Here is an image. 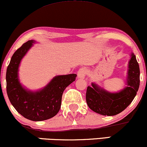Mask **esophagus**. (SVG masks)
Wrapping results in <instances>:
<instances>
[{"instance_id": "obj_1", "label": "esophagus", "mask_w": 147, "mask_h": 147, "mask_svg": "<svg viewBox=\"0 0 147 147\" xmlns=\"http://www.w3.org/2000/svg\"><path fill=\"white\" fill-rule=\"evenodd\" d=\"M86 74V71L85 69L84 68H81L78 71V78H81V79H84L85 78V76Z\"/></svg>"}]
</instances>
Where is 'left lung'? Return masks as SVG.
<instances>
[{
  "instance_id": "1",
  "label": "left lung",
  "mask_w": 147,
  "mask_h": 147,
  "mask_svg": "<svg viewBox=\"0 0 147 147\" xmlns=\"http://www.w3.org/2000/svg\"><path fill=\"white\" fill-rule=\"evenodd\" d=\"M129 62L127 85L118 93H110L95 83L88 86L86 100L93 111L104 116L117 115L125 109L134 99L140 85V68L133 53Z\"/></svg>"
}]
</instances>
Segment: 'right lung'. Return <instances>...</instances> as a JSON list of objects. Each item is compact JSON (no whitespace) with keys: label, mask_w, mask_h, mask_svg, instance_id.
Listing matches in <instances>:
<instances>
[{"label":"right lung","mask_w":147,"mask_h":147,"mask_svg":"<svg viewBox=\"0 0 147 147\" xmlns=\"http://www.w3.org/2000/svg\"><path fill=\"white\" fill-rule=\"evenodd\" d=\"M35 42L28 41L13 54L7 69V93L11 104L18 113L30 121H41L50 119L59 112L63 91L75 81L77 75L57 76L37 91L23 87L18 79V68L21 60Z\"/></svg>","instance_id":"1"}]
</instances>
